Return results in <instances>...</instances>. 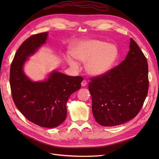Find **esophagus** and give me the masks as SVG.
Here are the masks:
<instances>
[{
  "instance_id": "esophagus-1",
  "label": "esophagus",
  "mask_w": 159,
  "mask_h": 159,
  "mask_svg": "<svg viewBox=\"0 0 159 159\" xmlns=\"http://www.w3.org/2000/svg\"><path fill=\"white\" fill-rule=\"evenodd\" d=\"M87 81H86V80H83L82 81H81V86H82V87H85V86L87 85Z\"/></svg>"
}]
</instances>
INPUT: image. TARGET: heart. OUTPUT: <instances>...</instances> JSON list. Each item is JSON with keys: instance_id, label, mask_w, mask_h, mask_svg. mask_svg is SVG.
<instances>
[{"instance_id": "heart-1", "label": "heart", "mask_w": 159, "mask_h": 159, "mask_svg": "<svg viewBox=\"0 0 159 159\" xmlns=\"http://www.w3.org/2000/svg\"><path fill=\"white\" fill-rule=\"evenodd\" d=\"M74 58L85 62V69L93 75H103L110 70L118 56V49L113 44L97 40H85L77 42L70 50ZM66 60L69 65L78 68V64L71 57Z\"/></svg>"}]
</instances>
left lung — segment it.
<instances>
[{
  "label": "left lung",
  "mask_w": 159,
  "mask_h": 159,
  "mask_svg": "<svg viewBox=\"0 0 159 159\" xmlns=\"http://www.w3.org/2000/svg\"><path fill=\"white\" fill-rule=\"evenodd\" d=\"M130 50L119 65L90 78L93 117L102 126H115L132 119L140 111L148 89L146 57L133 38Z\"/></svg>",
  "instance_id": "left-lung-1"
}]
</instances>
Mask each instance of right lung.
Wrapping results in <instances>:
<instances>
[{"instance_id":"obj_1","label":"right lung","mask_w":159,"mask_h":159,"mask_svg":"<svg viewBox=\"0 0 159 159\" xmlns=\"http://www.w3.org/2000/svg\"><path fill=\"white\" fill-rule=\"evenodd\" d=\"M47 32L34 34L24 42L11 66L10 85L14 104L28 120L38 126L54 128L67 116L66 103L70 96L81 88L83 78L54 71L44 81H32L24 73L28 57L44 44Z\"/></svg>"}]
</instances>
